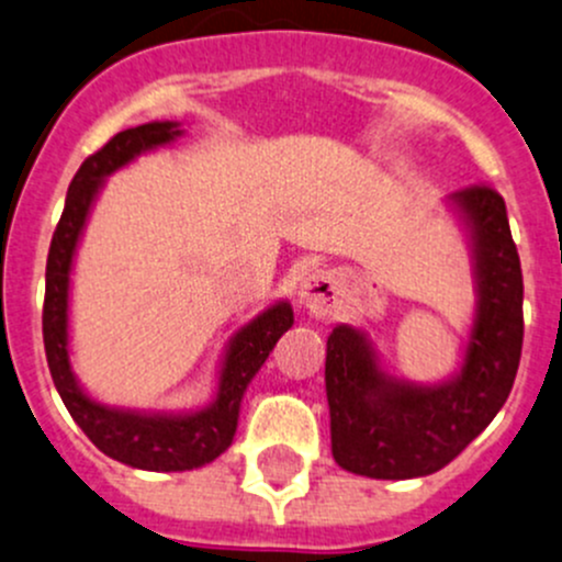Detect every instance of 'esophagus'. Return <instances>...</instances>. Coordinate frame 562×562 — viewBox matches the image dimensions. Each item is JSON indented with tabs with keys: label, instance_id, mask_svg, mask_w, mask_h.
<instances>
[{
	"label": "esophagus",
	"instance_id": "esophagus-1",
	"mask_svg": "<svg viewBox=\"0 0 562 562\" xmlns=\"http://www.w3.org/2000/svg\"><path fill=\"white\" fill-rule=\"evenodd\" d=\"M340 297V281L338 276L329 273V270H316L300 286V303L311 311L314 316H327L333 314V308L338 305Z\"/></svg>",
	"mask_w": 562,
	"mask_h": 562
}]
</instances>
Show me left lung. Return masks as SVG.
Segmentation results:
<instances>
[{
	"label": "left lung",
	"mask_w": 562,
	"mask_h": 562,
	"mask_svg": "<svg viewBox=\"0 0 562 562\" xmlns=\"http://www.w3.org/2000/svg\"><path fill=\"white\" fill-rule=\"evenodd\" d=\"M476 240L479 314L460 375L441 386L390 381L357 329L327 338L324 386L333 457L370 479H414L441 471L506 403L522 357V268L506 202L490 183L454 196Z\"/></svg>",
	"instance_id": "1"
}]
</instances>
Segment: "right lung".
Returning <instances> with one entry per match:
<instances>
[{
	"label": "right lung",
	"instance_id": "obj_1",
	"mask_svg": "<svg viewBox=\"0 0 562 562\" xmlns=\"http://www.w3.org/2000/svg\"><path fill=\"white\" fill-rule=\"evenodd\" d=\"M181 135L172 121L135 126L113 135L100 151L80 165L69 183L65 213L56 224L45 265V303H43V340L50 375L61 401L80 430L89 436L100 452L143 471H189L216 460L233 443L238 427L243 392L254 379L279 338L292 327L294 316L286 303L273 305L235 335L224 362L218 395L213 406L187 416H146L130 411H110L80 392L69 373L67 360V289L72 254L83 229L86 213L100 189L102 178L119 170L137 154L170 143Z\"/></svg>",
	"mask_w": 562,
	"mask_h": 562
}]
</instances>
